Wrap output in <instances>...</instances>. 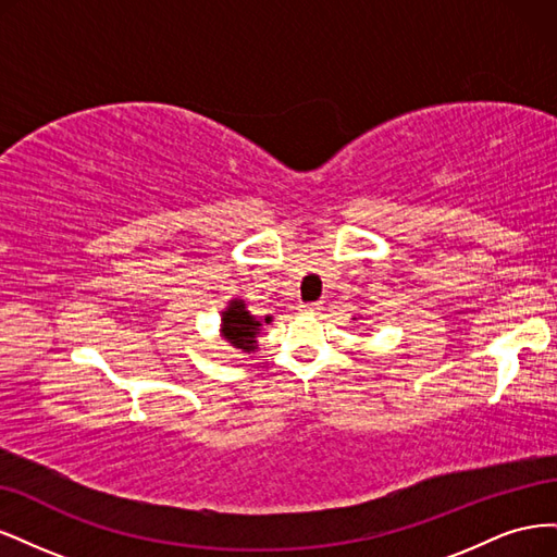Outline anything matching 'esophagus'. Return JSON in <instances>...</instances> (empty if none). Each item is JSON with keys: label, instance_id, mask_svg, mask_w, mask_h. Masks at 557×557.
I'll return each mask as SVG.
<instances>
[{"label": "esophagus", "instance_id": "obj_1", "mask_svg": "<svg viewBox=\"0 0 557 557\" xmlns=\"http://www.w3.org/2000/svg\"><path fill=\"white\" fill-rule=\"evenodd\" d=\"M320 309H323L320 305H299V311L305 315H315V313H320Z\"/></svg>", "mask_w": 557, "mask_h": 557}]
</instances>
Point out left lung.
<instances>
[{"instance_id":"obj_1","label":"left lung","mask_w":557,"mask_h":557,"mask_svg":"<svg viewBox=\"0 0 557 557\" xmlns=\"http://www.w3.org/2000/svg\"><path fill=\"white\" fill-rule=\"evenodd\" d=\"M360 318H362V315H360ZM352 320H356V318H352Z\"/></svg>"}]
</instances>
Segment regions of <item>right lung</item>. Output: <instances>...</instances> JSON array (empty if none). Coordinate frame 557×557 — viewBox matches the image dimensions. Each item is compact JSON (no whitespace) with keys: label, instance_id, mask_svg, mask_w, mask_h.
I'll return each mask as SVG.
<instances>
[{"label":"right lung","instance_id":"add662e5","mask_svg":"<svg viewBox=\"0 0 557 557\" xmlns=\"http://www.w3.org/2000/svg\"><path fill=\"white\" fill-rule=\"evenodd\" d=\"M269 323H272V315L256 318L244 305V299L232 297L227 307L221 311V336L232 348L250 356V352L258 350V336L262 325Z\"/></svg>","mask_w":557,"mask_h":557}]
</instances>
